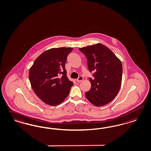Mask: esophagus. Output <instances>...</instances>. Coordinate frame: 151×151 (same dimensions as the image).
Wrapping results in <instances>:
<instances>
[{
    "label": "esophagus",
    "mask_w": 151,
    "mask_h": 151,
    "mask_svg": "<svg viewBox=\"0 0 151 151\" xmlns=\"http://www.w3.org/2000/svg\"><path fill=\"white\" fill-rule=\"evenodd\" d=\"M83 80V78L81 76H79V77H78V78H77V79H76V81H77V82H78V83H80V82L82 81Z\"/></svg>",
    "instance_id": "esophagus-1"
}]
</instances>
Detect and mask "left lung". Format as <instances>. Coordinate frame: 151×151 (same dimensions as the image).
Listing matches in <instances>:
<instances>
[{
    "instance_id": "8db88e82",
    "label": "left lung",
    "mask_w": 151,
    "mask_h": 151,
    "mask_svg": "<svg viewBox=\"0 0 151 151\" xmlns=\"http://www.w3.org/2000/svg\"><path fill=\"white\" fill-rule=\"evenodd\" d=\"M86 56L88 70L94 71L89 78L91 88L85 93L88 101L96 106L111 101L119 91L123 68L119 59L109 48L102 44L79 48Z\"/></svg>"
}]
</instances>
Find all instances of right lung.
Instances as JSON below:
<instances>
[{
	"label": "right lung",
	"instance_id": "obj_1",
	"mask_svg": "<svg viewBox=\"0 0 151 151\" xmlns=\"http://www.w3.org/2000/svg\"><path fill=\"white\" fill-rule=\"evenodd\" d=\"M73 48H51L37 58L29 71L32 88L46 104L55 106L67 98L73 83L67 77L65 63Z\"/></svg>",
	"mask_w": 151,
	"mask_h": 151
}]
</instances>
